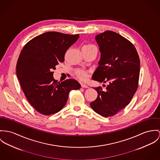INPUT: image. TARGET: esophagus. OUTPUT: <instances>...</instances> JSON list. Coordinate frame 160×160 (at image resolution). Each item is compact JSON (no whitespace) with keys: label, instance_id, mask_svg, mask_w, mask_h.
Wrapping results in <instances>:
<instances>
[{"label":"esophagus","instance_id":"esophagus-1","mask_svg":"<svg viewBox=\"0 0 160 160\" xmlns=\"http://www.w3.org/2000/svg\"><path fill=\"white\" fill-rule=\"evenodd\" d=\"M82 87L83 88H89L88 86L87 85H86V84H84V83H82Z\"/></svg>","mask_w":160,"mask_h":160}]
</instances>
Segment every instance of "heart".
Returning a JSON list of instances; mask_svg holds the SVG:
<instances>
[{"mask_svg":"<svg viewBox=\"0 0 160 160\" xmlns=\"http://www.w3.org/2000/svg\"><path fill=\"white\" fill-rule=\"evenodd\" d=\"M85 46H93L94 45L92 44H88V45H85ZM76 74L77 77L82 79V80H85L86 78H87V73H86L85 71H82V70H78L76 72Z\"/></svg>","mask_w":160,"mask_h":160,"instance_id":"b5f03b06","label":"heart"}]
</instances>
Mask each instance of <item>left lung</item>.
Returning a JSON list of instances; mask_svg holds the SVG:
<instances>
[{"instance_id":"left-lung-1","label":"left lung","mask_w":160,"mask_h":160,"mask_svg":"<svg viewBox=\"0 0 160 160\" xmlns=\"http://www.w3.org/2000/svg\"><path fill=\"white\" fill-rule=\"evenodd\" d=\"M100 58L92 79L108 83L103 90L94 88L98 98L90 103L92 109L103 117L115 115L129 104L137 90L140 60L135 48L121 35L107 30L95 37Z\"/></svg>"}]
</instances>
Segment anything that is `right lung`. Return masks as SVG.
Segmentation results:
<instances>
[{
  "mask_svg": "<svg viewBox=\"0 0 160 160\" xmlns=\"http://www.w3.org/2000/svg\"><path fill=\"white\" fill-rule=\"evenodd\" d=\"M79 38L57 32L35 37L21 50L16 75L28 102L41 114L50 115L65 106L69 92L80 88L74 79L58 82L53 70L64 60V54Z\"/></svg>",
  "mask_w": 160,
  "mask_h": 160,
  "instance_id": "right-lung-1",
  "label": "right lung"
}]
</instances>
